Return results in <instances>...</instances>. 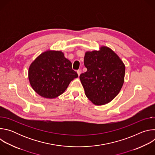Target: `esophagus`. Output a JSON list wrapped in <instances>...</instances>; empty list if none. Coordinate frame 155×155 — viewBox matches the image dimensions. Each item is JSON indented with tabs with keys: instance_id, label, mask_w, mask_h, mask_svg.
I'll return each mask as SVG.
<instances>
[{
	"instance_id": "1",
	"label": "esophagus",
	"mask_w": 155,
	"mask_h": 155,
	"mask_svg": "<svg viewBox=\"0 0 155 155\" xmlns=\"http://www.w3.org/2000/svg\"><path fill=\"white\" fill-rule=\"evenodd\" d=\"M77 74H78V76H80V74H81V70H78V71H77Z\"/></svg>"
}]
</instances>
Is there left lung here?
<instances>
[{"label":"left lung","mask_w":155,"mask_h":155,"mask_svg":"<svg viewBox=\"0 0 155 155\" xmlns=\"http://www.w3.org/2000/svg\"><path fill=\"white\" fill-rule=\"evenodd\" d=\"M84 64L87 71L80 75L85 95L94 105L112 101L120 93L124 81L125 65L110 48L86 51Z\"/></svg>","instance_id":"left-lung-1"}]
</instances>
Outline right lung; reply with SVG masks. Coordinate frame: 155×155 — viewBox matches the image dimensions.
<instances>
[{
  "instance_id": "right-lung-1",
  "label": "right lung",
  "mask_w": 155,
  "mask_h": 155,
  "mask_svg": "<svg viewBox=\"0 0 155 155\" xmlns=\"http://www.w3.org/2000/svg\"><path fill=\"white\" fill-rule=\"evenodd\" d=\"M78 77L72 63L61 51L47 50L30 65L28 78L32 89L40 96L53 99L62 94Z\"/></svg>"
}]
</instances>
